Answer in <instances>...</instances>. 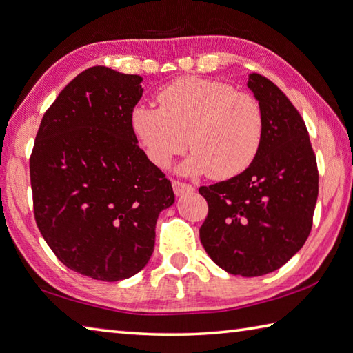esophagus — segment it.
Masks as SVG:
<instances>
[{"label":"esophagus","mask_w":353,"mask_h":353,"mask_svg":"<svg viewBox=\"0 0 353 353\" xmlns=\"http://www.w3.org/2000/svg\"><path fill=\"white\" fill-rule=\"evenodd\" d=\"M172 185H174V192H175L176 196H181L184 194H190V192L195 190L194 185L185 184V183H181V181H174V183H172Z\"/></svg>","instance_id":"34e87169"}]
</instances>
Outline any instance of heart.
Returning <instances> with one entry per match:
<instances>
[{"mask_svg":"<svg viewBox=\"0 0 353 353\" xmlns=\"http://www.w3.org/2000/svg\"><path fill=\"white\" fill-rule=\"evenodd\" d=\"M159 108L137 104L130 124L149 159L165 168L184 152L179 172L212 179L241 174L259 150L264 134L261 103L248 92L214 79L185 77L159 92Z\"/></svg>","mask_w":353,"mask_h":353,"instance_id":"1","label":"heart"}]
</instances>
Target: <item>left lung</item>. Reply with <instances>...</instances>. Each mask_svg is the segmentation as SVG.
I'll return each instance as SVG.
<instances>
[{
  "mask_svg": "<svg viewBox=\"0 0 353 353\" xmlns=\"http://www.w3.org/2000/svg\"><path fill=\"white\" fill-rule=\"evenodd\" d=\"M248 88L261 103L264 134L248 169L199 188L209 204L199 239L212 261L232 275L261 276L300 250L318 198L316 157L301 115L263 75Z\"/></svg>",
  "mask_w": 353,
  "mask_h": 353,
  "instance_id": "1",
  "label": "left lung"
}]
</instances>
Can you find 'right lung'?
I'll return each instance as SVG.
<instances>
[{
  "instance_id": "obj_1",
  "label": "right lung",
  "mask_w": 353,
  "mask_h": 353,
  "mask_svg": "<svg viewBox=\"0 0 353 353\" xmlns=\"http://www.w3.org/2000/svg\"><path fill=\"white\" fill-rule=\"evenodd\" d=\"M143 78L104 65L79 73L46 112L30 155L33 214L64 265L119 281L149 263L159 212L175 201L130 124Z\"/></svg>"
}]
</instances>
